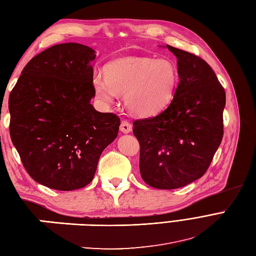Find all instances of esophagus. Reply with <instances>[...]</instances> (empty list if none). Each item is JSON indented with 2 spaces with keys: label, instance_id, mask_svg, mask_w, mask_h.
I'll use <instances>...</instances> for the list:
<instances>
[{
  "label": "esophagus",
  "instance_id": "esophagus-1",
  "mask_svg": "<svg viewBox=\"0 0 256 256\" xmlns=\"http://www.w3.org/2000/svg\"><path fill=\"white\" fill-rule=\"evenodd\" d=\"M132 130V124L127 120H122L120 124V132L124 134H129Z\"/></svg>",
  "mask_w": 256,
  "mask_h": 256
}]
</instances>
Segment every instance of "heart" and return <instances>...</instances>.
I'll return each mask as SVG.
<instances>
[{
    "mask_svg": "<svg viewBox=\"0 0 256 256\" xmlns=\"http://www.w3.org/2000/svg\"><path fill=\"white\" fill-rule=\"evenodd\" d=\"M178 74L170 60L127 56L110 62L105 76L95 73L92 85L98 98L110 104L124 94L127 108L137 116H152L171 103Z\"/></svg>",
    "mask_w": 256,
    "mask_h": 256,
    "instance_id": "b5f03b06",
    "label": "heart"
}]
</instances>
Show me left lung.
Here are the masks:
<instances>
[{
  "mask_svg": "<svg viewBox=\"0 0 256 256\" xmlns=\"http://www.w3.org/2000/svg\"><path fill=\"white\" fill-rule=\"evenodd\" d=\"M180 82L158 115L134 122L140 174L158 190H175L205 174L224 136L226 92L205 60L166 44Z\"/></svg>",
  "mask_w": 256,
  "mask_h": 256,
  "instance_id": "obj_1",
  "label": "left lung"
}]
</instances>
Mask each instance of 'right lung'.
Instances as JSON below:
<instances>
[{"label": "right lung", "instance_id": "1", "mask_svg": "<svg viewBox=\"0 0 256 256\" xmlns=\"http://www.w3.org/2000/svg\"><path fill=\"white\" fill-rule=\"evenodd\" d=\"M95 50L76 42L50 47L28 62L8 98L10 134L37 183L73 190L92 182L120 119L90 104Z\"/></svg>", "mask_w": 256, "mask_h": 256}]
</instances>
